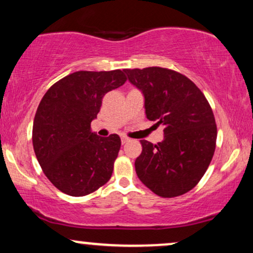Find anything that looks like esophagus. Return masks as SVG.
I'll list each match as a JSON object with an SVG mask.
<instances>
[{
    "instance_id": "1",
    "label": "esophagus",
    "mask_w": 253,
    "mask_h": 253,
    "mask_svg": "<svg viewBox=\"0 0 253 253\" xmlns=\"http://www.w3.org/2000/svg\"><path fill=\"white\" fill-rule=\"evenodd\" d=\"M128 141H129V138H127V136H123V138H121V143H123V145L128 143Z\"/></svg>"
}]
</instances>
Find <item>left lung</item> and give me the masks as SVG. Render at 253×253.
Wrapping results in <instances>:
<instances>
[{"label":"left lung","instance_id":"obj_1","mask_svg":"<svg viewBox=\"0 0 253 253\" xmlns=\"http://www.w3.org/2000/svg\"><path fill=\"white\" fill-rule=\"evenodd\" d=\"M145 98V113L164 127V140H141L135 159L139 179L158 196L176 197L193 189L210 167L216 125L207 98L184 75L170 69H125Z\"/></svg>","mask_w":253,"mask_h":253}]
</instances>
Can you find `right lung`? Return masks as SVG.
Listing matches in <instances>:
<instances>
[{"mask_svg": "<svg viewBox=\"0 0 253 253\" xmlns=\"http://www.w3.org/2000/svg\"><path fill=\"white\" fill-rule=\"evenodd\" d=\"M121 70L77 71L46 91L33 123V149L46 177L70 196L94 193L112 177L120 136H98L90 124L107 92L126 82Z\"/></svg>", "mask_w": 253, "mask_h": 253, "instance_id": "add662e5", "label": "right lung"}]
</instances>
